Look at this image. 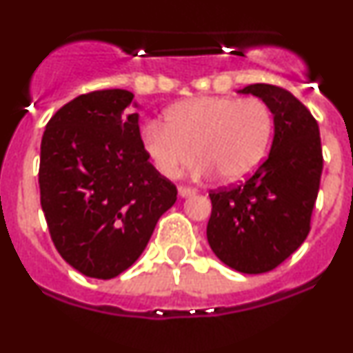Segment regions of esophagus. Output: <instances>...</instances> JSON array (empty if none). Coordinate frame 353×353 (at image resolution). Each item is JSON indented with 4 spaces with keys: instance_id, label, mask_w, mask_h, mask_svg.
I'll use <instances>...</instances> for the list:
<instances>
[{
    "instance_id": "1",
    "label": "esophagus",
    "mask_w": 353,
    "mask_h": 353,
    "mask_svg": "<svg viewBox=\"0 0 353 353\" xmlns=\"http://www.w3.org/2000/svg\"><path fill=\"white\" fill-rule=\"evenodd\" d=\"M194 194H197L196 188H189V185H181L179 188L181 197H189V196H194Z\"/></svg>"
}]
</instances>
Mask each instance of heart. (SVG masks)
<instances>
[{"label": "heart", "instance_id": "b5f03b06", "mask_svg": "<svg viewBox=\"0 0 353 353\" xmlns=\"http://www.w3.org/2000/svg\"><path fill=\"white\" fill-rule=\"evenodd\" d=\"M274 132L269 104L259 98L201 96L176 104L165 123L151 121L143 129V145L154 168L174 179L199 157L196 174H219L237 182L264 159Z\"/></svg>", "mask_w": 353, "mask_h": 353}]
</instances>
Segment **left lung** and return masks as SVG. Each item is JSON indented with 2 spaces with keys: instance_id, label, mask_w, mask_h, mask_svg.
<instances>
[{
  "instance_id": "obj_1",
  "label": "left lung",
  "mask_w": 353,
  "mask_h": 353,
  "mask_svg": "<svg viewBox=\"0 0 353 353\" xmlns=\"http://www.w3.org/2000/svg\"><path fill=\"white\" fill-rule=\"evenodd\" d=\"M274 114L272 148L239 184L210 190L208 241L214 254L244 274H264L290 257L310 232L323 156L315 117L292 92L249 84Z\"/></svg>"
}]
</instances>
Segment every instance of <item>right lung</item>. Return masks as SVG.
<instances>
[{
  "label": "right lung",
  "instance_id": "right-lung-1",
  "mask_svg": "<svg viewBox=\"0 0 353 353\" xmlns=\"http://www.w3.org/2000/svg\"><path fill=\"white\" fill-rule=\"evenodd\" d=\"M134 94H81L48 121L41 141V208L56 250L81 274L116 277L137 261L177 188L149 163Z\"/></svg>",
  "mask_w": 353,
  "mask_h": 353
}]
</instances>
